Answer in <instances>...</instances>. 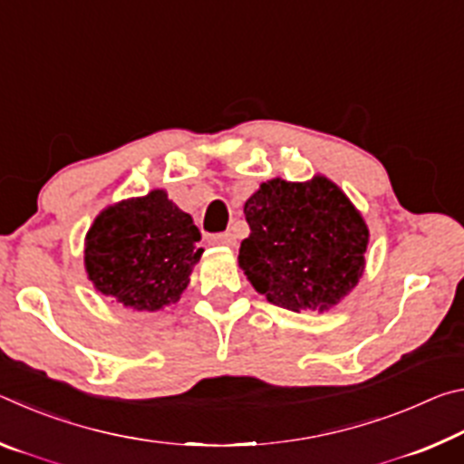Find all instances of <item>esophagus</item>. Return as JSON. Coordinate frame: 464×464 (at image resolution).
Here are the masks:
<instances>
[{
	"instance_id": "esophagus-1",
	"label": "esophagus",
	"mask_w": 464,
	"mask_h": 464,
	"mask_svg": "<svg viewBox=\"0 0 464 464\" xmlns=\"http://www.w3.org/2000/svg\"><path fill=\"white\" fill-rule=\"evenodd\" d=\"M208 241L213 243V246H223V247H233L237 239H235L233 233H218V235H210Z\"/></svg>"
}]
</instances>
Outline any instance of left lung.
Wrapping results in <instances>:
<instances>
[{"label":"left lung","instance_id":"obj_1","mask_svg":"<svg viewBox=\"0 0 464 464\" xmlns=\"http://www.w3.org/2000/svg\"><path fill=\"white\" fill-rule=\"evenodd\" d=\"M249 237L239 266L272 304L325 313L340 304L366 268L368 225L340 186L272 178L243 204Z\"/></svg>","mask_w":464,"mask_h":464}]
</instances>
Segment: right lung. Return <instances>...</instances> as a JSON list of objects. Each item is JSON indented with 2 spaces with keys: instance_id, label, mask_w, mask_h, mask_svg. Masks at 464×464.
I'll list each match as a JSON object with an SVG mask.
<instances>
[{
  "instance_id": "right-lung-1",
  "label": "right lung",
  "mask_w": 464,
  "mask_h": 464,
  "mask_svg": "<svg viewBox=\"0 0 464 464\" xmlns=\"http://www.w3.org/2000/svg\"><path fill=\"white\" fill-rule=\"evenodd\" d=\"M192 217L155 188L106 207L83 241V266L100 295L132 311H160L179 301L200 262Z\"/></svg>"
}]
</instances>
